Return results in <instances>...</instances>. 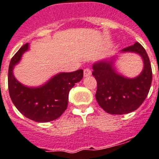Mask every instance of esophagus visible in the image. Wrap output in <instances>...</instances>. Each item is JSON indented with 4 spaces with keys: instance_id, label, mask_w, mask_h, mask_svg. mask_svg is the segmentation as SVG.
I'll use <instances>...</instances> for the list:
<instances>
[{
    "instance_id": "esophagus-1",
    "label": "esophagus",
    "mask_w": 159,
    "mask_h": 159,
    "mask_svg": "<svg viewBox=\"0 0 159 159\" xmlns=\"http://www.w3.org/2000/svg\"><path fill=\"white\" fill-rule=\"evenodd\" d=\"M92 75V71L90 69H89V68L84 69V76L88 77L89 76V75Z\"/></svg>"
}]
</instances>
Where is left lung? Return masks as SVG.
Instances as JSON below:
<instances>
[{
  "label": "left lung",
  "instance_id": "obj_1",
  "mask_svg": "<svg viewBox=\"0 0 159 159\" xmlns=\"http://www.w3.org/2000/svg\"><path fill=\"white\" fill-rule=\"evenodd\" d=\"M127 52L140 55L144 63L143 71L133 78L119 73L115 66L120 54ZM93 75L98 82L96 99L99 106L111 115H124L136 111L147 97L152 83L151 64L145 48L136 42L115 56L94 62Z\"/></svg>",
  "mask_w": 159,
  "mask_h": 159
}]
</instances>
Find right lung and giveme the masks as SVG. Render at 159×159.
Wrapping results in <instances>:
<instances>
[{
	"mask_svg": "<svg viewBox=\"0 0 159 159\" xmlns=\"http://www.w3.org/2000/svg\"><path fill=\"white\" fill-rule=\"evenodd\" d=\"M29 49L30 44L27 43L10 61L8 73L10 98L18 111L25 117L38 123L53 121L66 111L69 92L82 80L84 71L80 69L72 72H60L40 86L24 85L15 78L14 69Z\"/></svg>",
	"mask_w": 159,
	"mask_h": 159,
	"instance_id": "obj_1",
	"label": "right lung"
}]
</instances>
